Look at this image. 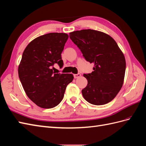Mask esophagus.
Wrapping results in <instances>:
<instances>
[{"label":"esophagus","mask_w":146,"mask_h":146,"mask_svg":"<svg viewBox=\"0 0 146 146\" xmlns=\"http://www.w3.org/2000/svg\"><path fill=\"white\" fill-rule=\"evenodd\" d=\"M80 76H81V74L79 73V74H74V78H75V79H77V78L80 77Z\"/></svg>","instance_id":"34e87169"}]
</instances>
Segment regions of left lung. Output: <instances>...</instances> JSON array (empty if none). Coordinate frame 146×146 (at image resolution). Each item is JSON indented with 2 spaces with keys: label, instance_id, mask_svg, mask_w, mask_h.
<instances>
[{
  "label": "left lung",
  "instance_id": "left-lung-1",
  "mask_svg": "<svg viewBox=\"0 0 146 146\" xmlns=\"http://www.w3.org/2000/svg\"><path fill=\"white\" fill-rule=\"evenodd\" d=\"M71 39L86 61L94 64V71L84 74L88 83L82 90L85 100L102 105L115 98L124 82L126 60L114 39L104 32L82 30L70 33Z\"/></svg>",
  "mask_w": 146,
  "mask_h": 146
}]
</instances>
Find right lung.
Listing matches in <instances>:
<instances>
[{"label": "right lung", "mask_w": 146, "mask_h": 146, "mask_svg": "<svg viewBox=\"0 0 146 146\" xmlns=\"http://www.w3.org/2000/svg\"><path fill=\"white\" fill-rule=\"evenodd\" d=\"M69 36L50 33L32 40L23 52L18 69L28 97L39 107L52 108L59 104L66 87L73 80L72 74H55L52 67L63 65L61 53Z\"/></svg>", "instance_id": "add662e5"}]
</instances>
